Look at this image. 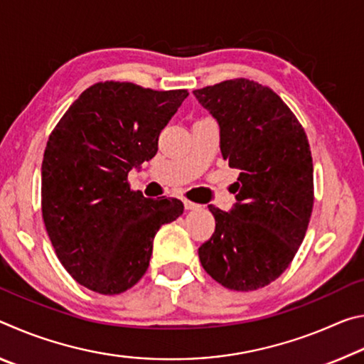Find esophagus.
<instances>
[{
    "instance_id": "34e87169",
    "label": "esophagus",
    "mask_w": 364,
    "mask_h": 364,
    "mask_svg": "<svg viewBox=\"0 0 364 364\" xmlns=\"http://www.w3.org/2000/svg\"><path fill=\"white\" fill-rule=\"evenodd\" d=\"M183 204H184V208H186V210H197V208H200L199 204H194V202L186 200V199L183 200Z\"/></svg>"
}]
</instances>
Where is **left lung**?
I'll list each match as a JSON object with an SVG mask.
<instances>
[{"label": "left lung", "mask_w": 364, "mask_h": 364, "mask_svg": "<svg viewBox=\"0 0 364 364\" xmlns=\"http://www.w3.org/2000/svg\"><path fill=\"white\" fill-rule=\"evenodd\" d=\"M220 128V151L239 170L236 204L210 205L215 232L204 269L232 291L278 279L304 241L313 208V160L304 128L281 97L245 78L193 91Z\"/></svg>", "instance_id": "8db88e82"}]
</instances>
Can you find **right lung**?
Listing matches in <instances>:
<instances>
[{"label":"right lung","mask_w":364,"mask_h":364,"mask_svg":"<svg viewBox=\"0 0 364 364\" xmlns=\"http://www.w3.org/2000/svg\"><path fill=\"white\" fill-rule=\"evenodd\" d=\"M186 90L106 82L85 90L54 128L41 164V212L63 267L104 295L143 278L159 228L183 213L178 199H147L127 183L157 154L162 128Z\"/></svg>","instance_id":"1"}]
</instances>
